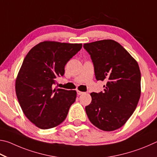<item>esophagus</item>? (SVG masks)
I'll list each match as a JSON object with an SVG mask.
<instances>
[{"label": "esophagus", "mask_w": 157, "mask_h": 157, "mask_svg": "<svg viewBox=\"0 0 157 157\" xmlns=\"http://www.w3.org/2000/svg\"><path fill=\"white\" fill-rule=\"evenodd\" d=\"M84 92H81V91H79V90H77V94L78 95H81V94H83Z\"/></svg>", "instance_id": "34e87169"}]
</instances>
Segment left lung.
<instances>
[{"instance_id": "left-lung-1", "label": "left lung", "mask_w": 157, "mask_h": 157, "mask_svg": "<svg viewBox=\"0 0 157 157\" xmlns=\"http://www.w3.org/2000/svg\"><path fill=\"white\" fill-rule=\"evenodd\" d=\"M94 67L97 81L107 82L103 92H92L86 107L88 119L103 131L117 130L127 122L141 97V71L138 63L114 40L85 43Z\"/></svg>"}]
</instances>
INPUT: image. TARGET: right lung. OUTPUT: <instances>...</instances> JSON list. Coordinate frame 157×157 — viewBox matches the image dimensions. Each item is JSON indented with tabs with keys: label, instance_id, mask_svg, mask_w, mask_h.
<instances>
[{
	"label": "right lung",
	"instance_id": "obj_1",
	"mask_svg": "<svg viewBox=\"0 0 157 157\" xmlns=\"http://www.w3.org/2000/svg\"><path fill=\"white\" fill-rule=\"evenodd\" d=\"M81 43L43 41L30 49L16 79V94L24 114L43 130L60 124L76 98L75 90L53 88Z\"/></svg>",
	"mask_w": 157,
	"mask_h": 157
}]
</instances>
